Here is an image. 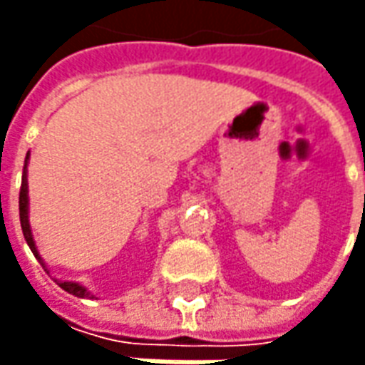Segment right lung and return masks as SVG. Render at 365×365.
Here are the masks:
<instances>
[{
  "label": "right lung",
  "instance_id": "1",
  "mask_svg": "<svg viewBox=\"0 0 365 365\" xmlns=\"http://www.w3.org/2000/svg\"><path fill=\"white\" fill-rule=\"evenodd\" d=\"M28 158H30V152L26 154V162H24V175H21V189H20V223H21V232H24V237H26V242L30 245V250H32V254L36 256V259L42 264V268L48 272V268H46V264H44V259L40 256V252H38V247H36L34 242V235H32V230H30V219H28ZM58 282V287L66 290L68 294H75L78 299H93V294L87 290V288L83 287V284H78V282H66V280H56Z\"/></svg>",
  "mask_w": 365,
  "mask_h": 365
}]
</instances>
